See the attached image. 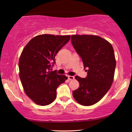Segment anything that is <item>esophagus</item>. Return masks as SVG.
Returning a JSON list of instances; mask_svg holds the SVG:
<instances>
[{"label": "esophagus", "instance_id": "1", "mask_svg": "<svg viewBox=\"0 0 132 132\" xmlns=\"http://www.w3.org/2000/svg\"><path fill=\"white\" fill-rule=\"evenodd\" d=\"M68 79L70 80H74V76H68Z\"/></svg>", "mask_w": 132, "mask_h": 132}]
</instances>
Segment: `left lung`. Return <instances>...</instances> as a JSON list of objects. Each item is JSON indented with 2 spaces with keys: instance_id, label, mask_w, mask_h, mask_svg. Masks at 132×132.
<instances>
[{
  "instance_id": "obj_1",
  "label": "left lung",
  "mask_w": 132,
  "mask_h": 132,
  "mask_svg": "<svg viewBox=\"0 0 132 132\" xmlns=\"http://www.w3.org/2000/svg\"><path fill=\"white\" fill-rule=\"evenodd\" d=\"M71 43L80 56L85 78L76 76L80 87L73 91V96L80 104L94 105L103 97L113 81L116 60L111 44L105 39L94 35H72Z\"/></svg>"
}]
</instances>
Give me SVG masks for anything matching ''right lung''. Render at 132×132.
I'll use <instances>...</instances> for the list:
<instances>
[{"label": "right lung", "instance_id": "add662e5", "mask_svg": "<svg viewBox=\"0 0 132 132\" xmlns=\"http://www.w3.org/2000/svg\"><path fill=\"white\" fill-rule=\"evenodd\" d=\"M70 35H41L26 45L19 61V77L26 94L39 105H47L56 97V89L68 77L51 71L56 55L69 42Z\"/></svg>", "mask_w": 132, "mask_h": 132}]
</instances>
